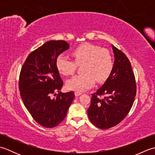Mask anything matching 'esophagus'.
Returning <instances> with one entry per match:
<instances>
[{"label": "esophagus", "instance_id": "34e87169", "mask_svg": "<svg viewBox=\"0 0 155 155\" xmlns=\"http://www.w3.org/2000/svg\"><path fill=\"white\" fill-rule=\"evenodd\" d=\"M82 93V92H78V91H76L75 93H74V94H75V96H79V95H81Z\"/></svg>", "mask_w": 155, "mask_h": 155}]
</instances>
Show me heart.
Masks as SVG:
<instances>
[{
	"label": "heart",
	"instance_id": "1",
	"mask_svg": "<svg viewBox=\"0 0 155 155\" xmlns=\"http://www.w3.org/2000/svg\"><path fill=\"white\" fill-rule=\"evenodd\" d=\"M74 61L64 54H60L56 61V67L64 76L72 75L77 65L82 66V74L76 75L67 82L70 90L82 92L93 86L96 80L101 83L107 80L114 67L113 57L107 48L85 43L72 52Z\"/></svg>",
	"mask_w": 155,
	"mask_h": 155
}]
</instances>
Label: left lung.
I'll return each mask as SVG.
<instances>
[{"label":"left lung","instance_id":"8db88e82","mask_svg":"<svg viewBox=\"0 0 155 155\" xmlns=\"http://www.w3.org/2000/svg\"><path fill=\"white\" fill-rule=\"evenodd\" d=\"M113 70L104 84L92 94L88 117L95 127L108 129L127 116L134 103L137 86L130 62L123 52L112 45Z\"/></svg>","mask_w":155,"mask_h":155}]
</instances>
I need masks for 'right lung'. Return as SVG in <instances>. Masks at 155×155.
I'll list each match as a JSON object with an SVG mask.
<instances>
[{
	"label": "right lung",
	"mask_w": 155,
	"mask_h": 155,
	"mask_svg": "<svg viewBox=\"0 0 155 155\" xmlns=\"http://www.w3.org/2000/svg\"><path fill=\"white\" fill-rule=\"evenodd\" d=\"M69 48L64 41H49L27 57L19 76V91L25 107L41 126L53 128L67 116L75 97L73 91L62 93L63 85L56 61ZM59 94L55 99L50 96Z\"/></svg>",
	"instance_id": "1"
}]
</instances>
